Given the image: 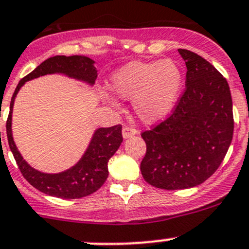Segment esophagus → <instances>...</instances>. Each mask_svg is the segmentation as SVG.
Segmentation results:
<instances>
[{"instance_id": "1", "label": "esophagus", "mask_w": 249, "mask_h": 249, "mask_svg": "<svg viewBox=\"0 0 249 249\" xmlns=\"http://www.w3.org/2000/svg\"><path fill=\"white\" fill-rule=\"evenodd\" d=\"M122 132H123V137H124V139H129V137L135 136V135L137 134V130L132 129V127H129V126H124L123 127Z\"/></svg>"}]
</instances>
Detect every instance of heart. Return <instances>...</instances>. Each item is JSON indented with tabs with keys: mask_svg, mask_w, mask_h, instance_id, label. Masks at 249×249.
<instances>
[{
	"mask_svg": "<svg viewBox=\"0 0 249 249\" xmlns=\"http://www.w3.org/2000/svg\"><path fill=\"white\" fill-rule=\"evenodd\" d=\"M183 71L175 60L131 61L112 74L108 87L117 96L132 100L137 117L147 124H157L175 110L183 87ZM102 99L114 104L109 94Z\"/></svg>",
	"mask_w": 249,
	"mask_h": 249,
	"instance_id": "heart-1",
	"label": "heart"
}]
</instances>
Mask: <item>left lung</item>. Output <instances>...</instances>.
Here are the masks:
<instances>
[{
    "label": "left lung",
    "instance_id": "1",
    "mask_svg": "<svg viewBox=\"0 0 249 249\" xmlns=\"http://www.w3.org/2000/svg\"><path fill=\"white\" fill-rule=\"evenodd\" d=\"M187 66L184 94L166 120L141 136V172L166 190L188 189L211 177L232 141V100L227 79L200 55L178 49Z\"/></svg>",
    "mask_w": 249,
    "mask_h": 249
}]
</instances>
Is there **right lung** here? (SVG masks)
<instances>
[{
    "instance_id": "right-lung-1",
    "label": "right lung",
    "mask_w": 249,
    "mask_h": 249,
    "mask_svg": "<svg viewBox=\"0 0 249 249\" xmlns=\"http://www.w3.org/2000/svg\"><path fill=\"white\" fill-rule=\"evenodd\" d=\"M94 65V60L83 55H56L49 57L37 66L31 73L20 80L11 100L9 115L6 124L9 148L25 179L32 187L50 196L61 199H80L99 190L108 177V160L114 155L123 142L122 126L115 125L112 127H100L95 130L83 157L70 169L59 173L41 172L30 166L26 160H24L13 140L12 113L14 101L20 88L25 83L47 74H65L69 78L84 82L92 87L97 78V70Z\"/></svg>"
}]
</instances>
